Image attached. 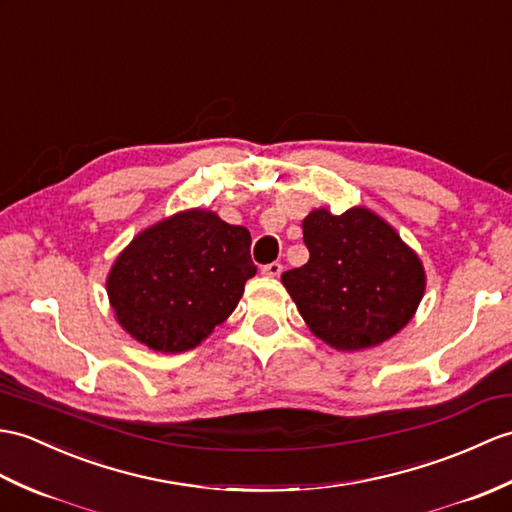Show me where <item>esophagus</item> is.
<instances>
[{
    "instance_id": "esophagus-1",
    "label": "esophagus",
    "mask_w": 512,
    "mask_h": 512,
    "mask_svg": "<svg viewBox=\"0 0 512 512\" xmlns=\"http://www.w3.org/2000/svg\"><path fill=\"white\" fill-rule=\"evenodd\" d=\"M281 270H283V266L277 264V261H272V264L261 266V275H264V277H279Z\"/></svg>"
}]
</instances>
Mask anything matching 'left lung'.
<instances>
[{
    "label": "left lung",
    "instance_id": "8db88e82",
    "mask_svg": "<svg viewBox=\"0 0 512 512\" xmlns=\"http://www.w3.org/2000/svg\"><path fill=\"white\" fill-rule=\"evenodd\" d=\"M310 259L281 275L312 334L338 351L377 347L410 323L425 292L419 255L371 209L303 220Z\"/></svg>",
    "mask_w": 512,
    "mask_h": 512
}]
</instances>
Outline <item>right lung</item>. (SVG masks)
Wrapping results in <instances>:
<instances>
[{"instance_id": "1", "label": "right lung", "mask_w": 512, "mask_h": 512, "mask_svg": "<svg viewBox=\"0 0 512 512\" xmlns=\"http://www.w3.org/2000/svg\"><path fill=\"white\" fill-rule=\"evenodd\" d=\"M255 272L248 229L207 209H187L124 248L106 292L117 323L137 342L183 353L231 316Z\"/></svg>"}]
</instances>
